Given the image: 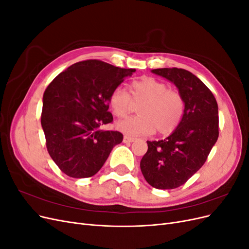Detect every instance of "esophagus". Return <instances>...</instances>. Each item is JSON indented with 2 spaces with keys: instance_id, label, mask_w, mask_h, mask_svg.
Segmentation results:
<instances>
[{
  "instance_id": "esophagus-1",
  "label": "esophagus",
  "mask_w": 249,
  "mask_h": 249,
  "mask_svg": "<svg viewBox=\"0 0 249 249\" xmlns=\"http://www.w3.org/2000/svg\"><path fill=\"white\" fill-rule=\"evenodd\" d=\"M134 140H135V138H134V137L126 136V135H125L124 137V143H131V142H133Z\"/></svg>"
}]
</instances>
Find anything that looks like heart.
Segmentation results:
<instances>
[{
    "label": "heart",
    "instance_id": "1",
    "mask_svg": "<svg viewBox=\"0 0 249 249\" xmlns=\"http://www.w3.org/2000/svg\"><path fill=\"white\" fill-rule=\"evenodd\" d=\"M134 103H142L140 115L125 118L116 124L117 130L127 136H145L157 131L168 135L175 131L183 118L185 102L176 90L152 77L135 80L130 85V94L116 87L109 96L110 108L116 117L124 118L132 110Z\"/></svg>",
    "mask_w": 249,
    "mask_h": 249
}]
</instances>
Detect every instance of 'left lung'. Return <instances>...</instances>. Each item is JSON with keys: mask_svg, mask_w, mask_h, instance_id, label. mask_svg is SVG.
Instances as JSON below:
<instances>
[{"mask_svg": "<svg viewBox=\"0 0 249 249\" xmlns=\"http://www.w3.org/2000/svg\"><path fill=\"white\" fill-rule=\"evenodd\" d=\"M154 73L175 84L185 102L179 124L170 136L147 141L140 162L146 182L157 189H175L199 170L219 136L218 105L212 91L190 71L157 69Z\"/></svg>", "mask_w": 249, "mask_h": 249, "instance_id": "8db88e82", "label": "left lung"}]
</instances>
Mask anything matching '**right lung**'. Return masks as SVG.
Returning <instances> with one entry per match:
<instances>
[{
    "instance_id": "add662e5",
    "label": "right lung",
    "mask_w": 249,
    "mask_h": 249,
    "mask_svg": "<svg viewBox=\"0 0 249 249\" xmlns=\"http://www.w3.org/2000/svg\"><path fill=\"white\" fill-rule=\"evenodd\" d=\"M135 71L85 60L60 72L47 87L41 126L51 158L66 176H94L112 148L122 143V133L100 127L113 122L108 111L110 93Z\"/></svg>"
}]
</instances>
